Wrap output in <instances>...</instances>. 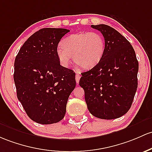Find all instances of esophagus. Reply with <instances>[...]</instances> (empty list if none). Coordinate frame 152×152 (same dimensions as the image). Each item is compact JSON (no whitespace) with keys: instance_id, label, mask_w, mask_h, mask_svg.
I'll return each instance as SVG.
<instances>
[{"instance_id":"esophagus-1","label":"esophagus","mask_w":152,"mask_h":152,"mask_svg":"<svg viewBox=\"0 0 152 152\" xmlns=\"http://www.w3.org/2000/svg\"><path fill=\"white\" fill-rule=\"evenodd\" d=\"M80 78H81V75H80V72L79 71H76V81L77 84H79Z\"/></svg>"}]
</instances>
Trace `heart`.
<instances>
[{"label":"heart","mask_w":152,"mask_h":152,"mask_svg":"<svg viewBox=\"0 0 152 152\" xmlns=\"http://www.w3.org/2000/svg\"><path fill=\"white\" fill-rule=\"evenodd\" d=\"M56 50L60 63L67 67L73 56L75 63L84 69L94 67L100 62L105 51V42L96 31L75 33L64 38Z\"/></svg>","instance_id":"b5f03b06"}]
</instances>
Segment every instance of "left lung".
I'll return each instance as SVG.
<instances>
[{
    "label": "left lung",
    "instance_id": "obj_1",
    "mask_svg": "<svg viewBox=\"0 0 152 152\" xmlns=\"http://www.w3.org/2000/svg\"><path fill=\"white\" fill-rule=\"evenodd\" d=\"M91 26L102 34L105 51L100 62L81 73L79 85L92 115L115 119L132 104L138 87V62L131 43L117 30L105 24Z\"/></svg>",
    "mask_w": 152,
    "mask_h": 152
}]
</instances>
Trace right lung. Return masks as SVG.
I'll return each mask as SVG.
<instances>
[{"mask_svg":"<svg viewBox=\"0 0 152 152\" xmlns=\"http://www.w3.org/2000/svg\"><path fill=\"white\" fill-rule=\"evenodd\" d=\"M68 29L44 28L24 43L15 58L18 99L30 119L40 124L61 121L76 86L75 73L61 66L56 50Z\"/></svg>","mask_w":152,"mask_h":152,"instance_id":"1","label":"right lung"}]
</instances>
